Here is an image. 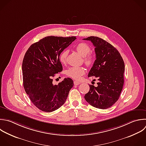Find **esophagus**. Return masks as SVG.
Segmentation results:
<instances>
[{"label": "esophagus", "instance_id": "obj_1", "mask_svg": "<svg viewBox=\"0 0 146 146\" xmlns=\"http://www.w3.org/2000/svg\"><path fill=\"white\" fill-rule=\"evenodd\" d=\"M74 84L75 86H77V85H79L80 84V82L75 80V81H74Z\"/></svg>", "mask_w": 146, "mask_h": 146}]
</instances>
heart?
Wrapping results in <instances>:
<instances>
[{
    "instance_id": "obj_1",
    "label": "heart",
    "mask_w": 146,
    "mask_h": 146,
    "mask_svg": "<svg viewBox=\"0 0 146 146\" xmlns=\"http://www.w3.org/2000/svg\"><path fill=\"white\" fill-rule=\"evenodd\" d=\"M77 52L83 57V62L87 66L92 65L94 62V56L91 53L90 46L84 42L78 43L75 46ZM68 51L64 50L60 55L59 60L62 63H65L67 60ZM86 70L83 67H72L69 68L67 71V75L75 79L79 80L81 76L85 74Z\"/></svg>"
}]
</instances>
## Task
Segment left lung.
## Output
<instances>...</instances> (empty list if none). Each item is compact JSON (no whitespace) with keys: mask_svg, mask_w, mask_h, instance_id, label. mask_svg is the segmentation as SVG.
Segmentation results:
<instances>
[{"mask_svg":"<svg viewBox=\"0 0 146 146\" xmlns=\"http://www.w3.org/2000/svg\"><path fill=\"white\" fill-rule=\"evenodd\" d=\"M83 40L91 41L95 47L96 60L88 76H95L97 87L90 85L84 98L92 106L100 109L111 107L119 99L124 84V63L119 51L111 44L97 36Z\"/></svg>","mask_w":146,"mask_h":146,"instance_id":"obj_1","label":"left lung"}]
</instances>
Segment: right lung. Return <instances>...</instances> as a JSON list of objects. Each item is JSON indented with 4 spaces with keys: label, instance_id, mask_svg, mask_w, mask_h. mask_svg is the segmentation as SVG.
<instances>
[{
    "label": "right lung",
    "instance_id": "add662e5",
    "mask_svg": "<svg viewBox=\"0 0 146 146\" xmlns=\"http://www.w3.org/2000/svg\"><path fill=\"white\" fill-rule=\"evenodd\" d=\"M76 38L50 36L33 44L26 51L22 63L23 87L33 103L47 112L63 106L74 86L71 78L58 85L52 83L55 74L62 71L59 56Z\"/></svg>",
    "mask_w": 146,
    "mask_h": 146
}]
</instances>
